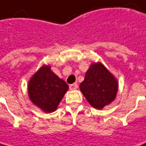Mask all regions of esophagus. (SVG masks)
Segmentation results:
<instances>
[{
	"instance_id": "1",
	"label": "esophagus",
	"mask_w": 146,
	"mask_h": 146,
	"mask_svg": "<svg viewBox=\"0 0 146 146\" xmlns=\"http://www.w3.org/2000/svg\"><path fill=\"white\" fill-rule=\"evenodd\" d=\"M69 88H70L71 90H74V89H77V88H78V84H77V83L71 84V85H69Z\"/></svg>"
}]
</instances>
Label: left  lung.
Returning a JSON list of instances; mask_svg holds the SVG:
<instances>
[{
    "label": "left lung",
    "instance_id": "left-lung-1",
    "mask_svg": "<svg viewBox=\"0 0 146 146\" xmlns=\"http://www.w3.org/2000/svg\"><path fill=\"white\" fill-rule=\"evenodd\" d=\"M80 88L92 106L102 109L115 99L118 82L101 63H94L86 72Z\"/></svg>",
    "mask_w": 146,
    "mask_h": 146
}]
</instances>
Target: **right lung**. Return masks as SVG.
I'll list each match as a JSON object with an SVG mask.
<instances>
[{"mask_svg": "<svg viewBox=\"0 0 146 146\" xmlns=\"http://www.w3.org/2000/svg\"><path fill=\"white\" fill-rule=\"evenodd\" d=\"M67 90L68 85L52 72L49 66L40 67L28 82L31 101L45 112L55 111Z\"/></svg>", "mask_w": 146, "mask_h": 146, "instance_id": "add662e5", "label": "right lung"}]
</instances>
